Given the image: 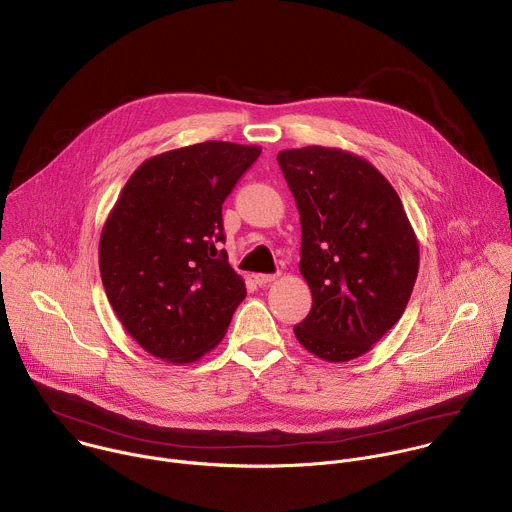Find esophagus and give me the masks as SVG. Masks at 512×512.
Returning a JSON list of instances; mask_svg holds the SVG:
<instances>
[{"label": "esophagus", "instance_id": "1", "mask_svg": "<svg viewBox=\"0 0 512 512\" xmlns=\"http://www.w3.org/2000/svg\"><path fill=\"white\" fill-rule=\"evenodd\" d=\"M276 278H278V274H256V276H254L256 284H260V286H266V284L274 282Z\"/></svg>", "mask_w": 512, "mask_h": 512}]
</instances>
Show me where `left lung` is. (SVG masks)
Wrapping results in <instances>:
<instances>
[{"mask_svg":"<svg viewBox=\"0 0 512 512\" xmlns=\"http://www.w3.org/2000/svg\"><path fill=\"white\" fill-rule=\"evenodd\" d=\"M280 170L302 226L300 274L310 314L298 342L328 362L354 360L402 316L418 274V240L390 182L338 148L282 150Z\"/></svg>","mask_w":512,"mask_h":512,"instance_id":"1","label":"left lung"}]
</instances>
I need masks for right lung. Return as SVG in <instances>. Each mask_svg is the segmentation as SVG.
Segmentation results:
<instances>
[{"label": "right lung", "mask_w": 512, "mask_h": 512, "mask_svg": "<svg viewBox=\"0 0 512 512\" xmlns=\"http://www.w3.org/2000/svg\"><path fill=\"white\" fill-rule=\"evenodd\" d=\"M258 146L202 142L146 160L100 236V274L126 332L152 356L188 364L226 334L246 298L228 264L222 204Z\"/></svg>", "instance_id": "obj_1"}]
</instances>
